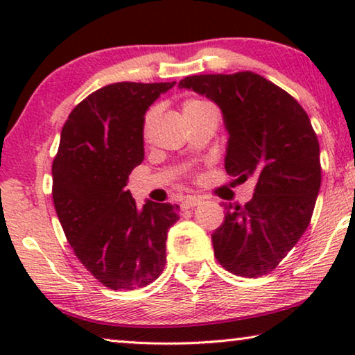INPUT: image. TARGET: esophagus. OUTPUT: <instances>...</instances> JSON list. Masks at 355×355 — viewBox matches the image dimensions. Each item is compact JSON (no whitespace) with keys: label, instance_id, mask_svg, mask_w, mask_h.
I'll use <instances>...</instances> for the list:
<instances>
[{"label":"esophagus","instance_id":"esophagus-1","mask_svg":"<svg viewBox=\"0 0 355 355\" xmlns=\"http://www.w3.org/2000/svg\"><path fill=\"white\" fill-rule=\"evenodd\" d=\"M202 198L200 197H187L182 200V208H193L197 205H200Z\"/></svg>","mask_w":355,"mask_h":355}]
</instances>
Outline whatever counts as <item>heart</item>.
<instances>
[{
    "instance_id": "1",
    "label": "heart",
    "mask_w": 355,
    "mask_h": 355,
    "mask_svg": "<svg viewBox=\"0 0 355 355\" xmlns=\"http://www.w3.org/2000/svg\"><path fill=\"white\" fill-rule=\"evenodd\" d=\"M207 108H213V106L203 100H187L182 106V111L184 113H192V111H200V110H207ZM148 121H150V116H147V124H148Z\"/></svg>"
}]
</instances>
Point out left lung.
Wrapping results in <instances>:
<instances>
[{
	"instance_id": "8db88e82",
	"label": "left lung",
	"mask_w": 355,
	"mask_h": 355,
	"mask_svg": "<svg viewBox=\"0 0 355 355\" xmlns=\"http://www.w3.org/2000/svg\"><path fill=\"white\" fill-rule=\"evenodd\" d=\"M178 87L221 110L227 174L255 178L254 197L244 207L226 205L225 223L211 234L216 259L239 276L270 273L307 230L320 192V145L309 116L250 71L191 76Z\"/></svg>"
}]
</instances>
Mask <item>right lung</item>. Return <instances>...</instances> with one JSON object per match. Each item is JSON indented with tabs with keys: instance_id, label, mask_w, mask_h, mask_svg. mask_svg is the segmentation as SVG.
I'll use <instances>...</instances> for the list:
<instances>
[{
	"instance_id": "add662e5",
	"label": "right lung",
	"mask_w": 355,
	"mask_h": 355,
	"mask_svg": "<svg viewBox=\"0 0 355 355\" xmlns=\"http://www.w3.org/2000/svg\"><path fill=\"white\" fill-rule=\"evenodd\" d=\"M176 82H119L87 96L61 130L53 162V202L82 265L106 288L132 291L162 275L168 230L179 207L125 191L144 162L145 113Z\"/></svg>"
}]
</instances>
